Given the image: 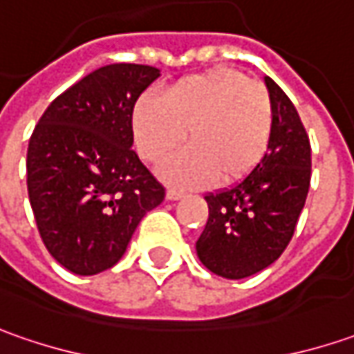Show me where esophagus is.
I'll return each mask as SVG.
<instances>
[{
    "instance_id": "1",
    "label": "esophagus",
    "mask_w": 354,
    "mask_h": 354,
    "mask_svg": "<svg viewBox=\"0 0 354 354\" xmlns=\"http://www.w3.org/2000/svg\"><path fill=\"white\" fill-rule=\"evenodd\" d=\"M184 196H186L184 189L168 188V192H166V198H168V200H180V198H184Z\"/></svg>"
}]
</instances>
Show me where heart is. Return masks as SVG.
I'll use <instances>...</instances> for the list:
<instances>
[{
	"label": "heart",
	"mask_w": 354,
	"mask_h": 354,
	"mask_svg": "<svg viewBox=\"0 0 354 354\" xmlns=\"http://www.w3.org/2000/svg\"><path fill=\"white\" fill-rule=\"evenodd\" d=\"M274 125L266 88L233 68H215L174 82L165 93L142 95L133 133L145 160H162L186 139L188 149L166 160L162 176L176 184H231L266 154Z\"/></svg>",
	"instance_id": "1"
}]
</instances>
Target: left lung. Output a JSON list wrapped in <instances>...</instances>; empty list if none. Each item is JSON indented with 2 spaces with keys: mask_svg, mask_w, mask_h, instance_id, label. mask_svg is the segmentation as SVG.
<instances>
[{
  "mask_svg": "<svg viewBox=\"0 0 354 354\" xmlns=\"http://www.w3.org/2000/svg\"><path fill=\"white\" fill-rule=\"evenodd\" d=\"M274 125L268 151L257 168L231 188L205 194L207 223L196 243L198 257L214 274L241 280L278 261L310 192V137L292 100L272 78Z\"/></svg>",
  "mask_w": 354,
  "mask_h": 354,
  "instance_id": "obj_1",
  "label": "left lung"
}]
</instances>
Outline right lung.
Instances as JSON below:
<instances>
[{"instance_id":"add662e5","label":"right lung","mask_w":354,"mask_h":354,"mask_svg":"<svg viewBox=\"0 0 354 354\" xmlns=\"http://www.w3.org/2000/svg\"><path fill=\"white\" fill-rule=\"evenodd\" d=\"M158 68H97L53 100L27 149V189L44 247L70 272L119 262L165 186L133 151V109Z\"/></svg>"}]
</instances>
